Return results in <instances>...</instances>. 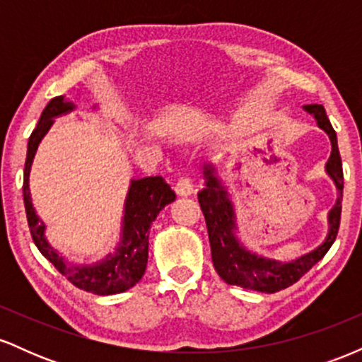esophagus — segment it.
<instances>
[{
	"instance_id": "1",
	"label": "esophagus",
	"mask_w": 362,
	"mask_h": 362,
	"mask_svg": "<svg viewBox=\"0 0 362 362\" xmlns=\"http://www.w3.org/2000/svg\"><path fill=\"white\" fill-rule=\"evenodd\" d=\"M175 192L178 194V195H190V194H194V184H192V180H190V178H187V177H182L180 180L177 182V185H175Z\"/></svg>"
}]
</instances>
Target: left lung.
<instances>
[{
    "mask_svg": "<svg viewBox=\"0 0 362 362\" xmlns=\"http://www.w3.org/2000/svg\"><path fill=\"white\" fill-rule=\"evenodd\" d=\"M305 112L313 115L318 127L327 132L332 143V153L325 165L327 175L334 180L337 187V202L328 213V233L325 242L305 255L291 262H279L274 259L253 253L240 243L236 236V216L235 207L228 195L226 187L221 184L214 163H206L202 168L206 187L197 194L199 204L206 218L207 233H209L211 255L213 264L219 277L228 284L240 286L245 289L259 291V293H277V291L289 288L294 282L300 281L306 272L323 259V255L335 242L340 226V213H342V190H344V172L342 160H340L337 134L332 127L330 120L323 105L310 103L303 107Z\"/></svg>",
    "mask_w": 362,
    "mask_h": 362,
    "instance_id": "left-lung-1",
    "label": "left lung"
}]
</instances>
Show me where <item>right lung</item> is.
<instances>
[{
    "label": "right lung",
    "instance_id": "1",
    "mask_svg": "<svg viewBox=\"0 0 362 362\" xmlns=\"http://www.w3.org/2000/svg\"><path fill=\"white\" fill-rule=\"evenodd\" d=\"M71 110H74L73 102L66 100L62 95L54 97L45 105L37 127L28 139L23 172V202L28 228H30V235L39 252L76 288L86 291V293L98 294V296L124 293L144 276L148 264L149 228L156 219L158 213L170 202L175 201V192L161 177H144L139 180H131L126 204H124L122 233H120V242L115 252L109 253L105 259L97 264H68L45 238V224L40 221L39 216L35 214L34 206H32L28 175H30L32 161H34L39 143L51 129L54 117H59Z\"/></svg>",
    "mask_w": 362,
    "mask_h": 362
}]
</instances>
